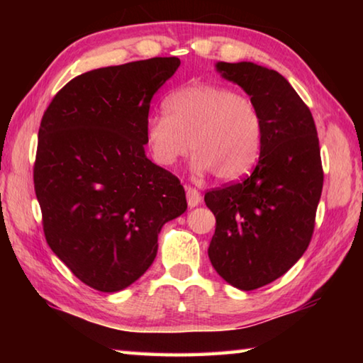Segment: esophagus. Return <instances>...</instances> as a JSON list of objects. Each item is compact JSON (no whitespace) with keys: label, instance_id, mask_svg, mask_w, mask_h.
I'll return each mask as SVG.
<instances>
[{"label":"esophagus","instance_id":"1","mask_svg":"<svg viewBox=\"0 0 363 363\" xmlns=\"http://www.w3.org/2000/svg\"><path fill=\"white\" fill-rule=\"evenodd\" d=\"M186 195H187V205L190 208H195L196 205H200L201 201V195L196 189L190 187V186H186Z\"/></svg>","mask_w":363,"mask_h":363}]
</instances>
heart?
<instances>
[{"label": "heart", "instance_id": "b5f03b06", "mask_svg": "<svg viewBox=\"0 0 363 363\" xmlns=\"http://www.w3.org/2000/svg\"><path fill=\"white\" fill-rule=\"evenodd\" d=\"M145 138L162 167L186 157L190 144L196 174L213 171L220 181H235L259 157L262 118L248 96L227 86L190 84L167 97L164 115L147 120Z\"/></svg>", "mask_w": 363, "mask_h": 363}]
</instances>
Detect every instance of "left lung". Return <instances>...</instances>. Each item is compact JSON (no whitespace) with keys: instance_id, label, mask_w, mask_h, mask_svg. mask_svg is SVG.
Wrapping results in <instances>:
<instances>
[{"instance_id":"8db88e82","label":"left lung","mask_w":363,"mask_h":363,"mask_svg":"<svg viewBox=\"0 0 363 363\" xmlns=\"http://www.w3.org/2000/svg\"><path fill=\"white\" fill-rule=\"evenodd\" d=\"M259 108L261 155L253 173L205 194L216 218L208 256L227 284L250 291L281 277L311 243L323 187L317 128L309 107L279 72L218 62Z\"/></svg>"}]
</instances>
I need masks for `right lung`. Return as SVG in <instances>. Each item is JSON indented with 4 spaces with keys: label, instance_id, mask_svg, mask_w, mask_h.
<instances>
[{
    "label": "right lung",
    "instance_id": "1",
    "mask_svg": "<svg viewBox=\"0 0 363 363\" xmlns=\"http://www.w3.org/2000/svg\"><path fill=\"white\" fill-rule=\"evenodd\" d=\"M177 57L86 72L49 104L35 194L46 242L77 279L113 293L152 266L164 223L187 210L179 179L145 157L150 101Z\"/></svg>",
    "mask_w": 363,
    "mask_h": 363
}]
</instances>
